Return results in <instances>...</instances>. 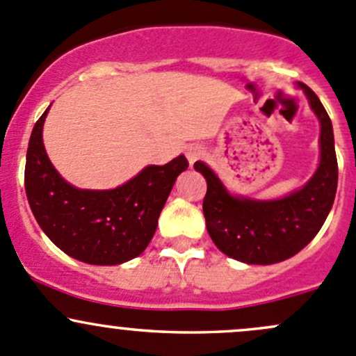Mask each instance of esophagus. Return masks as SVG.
<instances>
[{"label": "esophagus", "instance_id": "34e87169", "mask_svg": "<svg viewBox=\"0 0 356 356\" xmlns=\"http://www.w3.org/2000/svg\"><path fill=\"white\" fill-rule=\"evenodd\" d=\"M186 156H188L189 165L193 167V165H195L196 161L203 156V149H201L200 146H188V148H186Z\"/></svg>", "mask_w": 356, "mask_h": 356}]
</instances>
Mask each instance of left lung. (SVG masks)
Returning <instances> with one entry per match:
<instances>
[{
  "instance_id": "1",
  "label": "left lung",
  "mask_w": 356,
  "mask_h": 356,
  "mask_svg": "<svg viewBox=\"0 0 356 356\" xmlns=\"http://www.w3.org/2000/svg\"><path fill=\"white\" fill-rule=\"evenodd\" d=\"M321 122V160L310 181L277 200L236 196L203 161L195 168L207 179L203 213L215 246L248 265H272L303 250L331 211L337 189V160L331 118L308 86L298 84Z\"/></svg>"
}]
</instances>
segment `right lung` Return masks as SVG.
I'll return each instance as SVG.
<instances>
[{
	"label": "right lung",
	"instance_id": "obj_1",
	"mask_svg": "<svg viewBox=\"0 0 356 356\" xmlns=\"http://www.w3.org/2000/svg\"><path fill=\"white\" fill-rule=\"evenodd\" d=\"M49 106L32 129L25 161V193L39 227L63 253L84 264L120 265L139 257L188 160L179 155L165 165H148L115 189H79L58 174L44 149Z\"/></svg>",
	"mask_w": 356,
	"mask_h": 356
}]
</instances>
